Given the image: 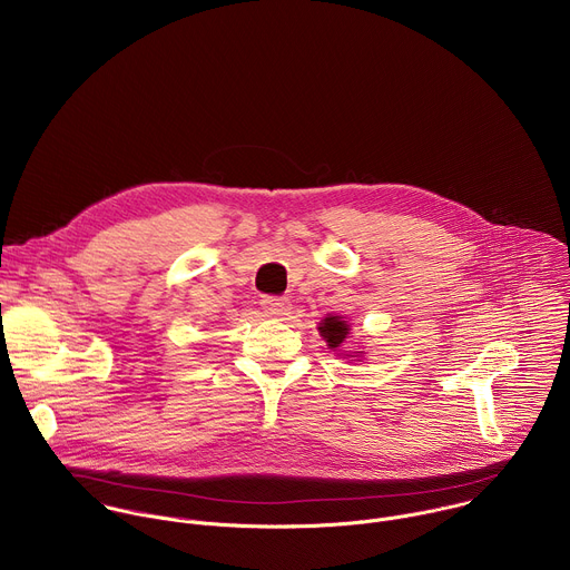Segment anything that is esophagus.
Instances as JSON below:
<instances>
[{
    "label": "esophagus",
    "mask_w": 570,
    "mask_h": 570,
    "mask_svg": "<svg viewBox=\"0 0 570 570\" xmlns=\"http://www.w3.org/2000/svg\"><path fill=\"white\" fill-rule=\"evenodd\" d=\"M262 306L271 317H286L291 313V302L284 297H264Z\"/></svg>",
    "instance_id": "esophagus-1"
}]
</instances>
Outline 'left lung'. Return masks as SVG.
Segmentation results:
<instances>
[{
	"mask_svg": "<svg viewBox=\"0 0 570 570\" xmlns=\"http://www.w3.org/2000/svg\"><path fill=\"white\" fill-rule=\"evenodd\" d=\"M317 332H320L322 341L327 343L330 350L338 352V356H343V358H345V356H347V358H361V356H363V352H345V345H347V341L352 338V336H350V334H352V324H350L343 315L330 313L327 317L320 320Z\"/></svg>",
	"mask_w": 570,
	"mask_h": 570,
	"instance_id": "left-lung-1",
	"label": "left lung"
}]
</instances>
